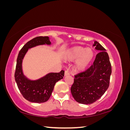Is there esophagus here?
<instances>
[{
  "instance_id": "esophagus-1",
  "label": "esophagus",
  "mask_w": 130,
  "mask_h": 130,
  "mask_svg": "<svg viewBox=\"0 0 130 130\" xmlns=\"http://www.w3.org/2000/svg\"><path fill=\"white\" fill-rule=\"evenodd\" d=\"M70 75V73L68 71H65V72H64V76H67V75Z\"/></svg>"
}]
</instances>
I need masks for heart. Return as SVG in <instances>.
<instances>
[{"instance_id":"1","label":"heart","mask_w":130,"mask_h":130,"mask_svg":"<svg viewBox=\"0 0 130 130\" xmlns=\"http://www.w3.org/2000/svg\"><path fill=\"white\" fill-rule=\"evenodd\" d=\"M94 57V52L92 48H86L76 46L68 49L63 55L64 60L74 61V69L78 72H82L87 69L91 63Z\"/></svg>"}]
</instances>
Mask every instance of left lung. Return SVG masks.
<instances>
[{
  "label": "left lung",
  "mask_w": 130,
  "mask_h": 130,
  "mask_svg": "<svg viewBox=\"0 0 130 130\" xmlns=\"http://www.w3.org/2000/svg\"><path fill=\"white\" fill-rule=\"evenodd\" d=\"M93 46L100 52L89 69L75 76L70 89L74 99L82 104H93L103 95L108 88L112 73L106 49L97 41L94 42Z\"/></svg>",
  "instance_id": "8db88e82"
}]
</instances>
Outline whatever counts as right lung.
<instances>
[{"mask_svg":"<svg viewBox=\"0 0 130 130\" xmlns=\"http://www.w3.org/2000/svg\"><path fill=\"white\" fill-rule=\"evenodd\" d=\"M43 45H52L48 36L37 37L30 40L23 46L17 59L14 74L15 81L18 88L25 99L32 103H42L48 101L57 81L63 78L64 71L60 73H49L36 80L30 79L25 75L23 70V60L31 48Z\"/></svg>","mask_w":130,"mask_h":130,"instance_id":"obj_1","label":"right lung"}]
</instances>
